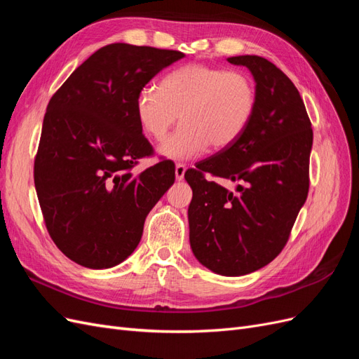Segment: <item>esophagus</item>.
<instances>
[{
    "mask_svg": "<svg viewBox=\"0 0 359 359\" xmlns=\"http://www.w3.org/2000/svg\"><path fill=\"white\" fill-rule=\"evenodd\" d=\"M186 165H182V163H177L175 165V178L178 181H182L184 180V173H186Z\"/></svg>",
    "mask_w": 359,
    "mask_h": 359,
    "instance_id": "34e87169",
    "label": "esophagus"
}]
</instances>
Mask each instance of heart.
I'll list each match as a JSON object with an SVG mask.
<instances>
[{
    "label": "heart",
    "instance_id": "heart-1",
    "mask_svg": "<svg viewBox=\"0 0 359 359\" xmlns=\"http://www.w3.org/2000/svg\"><path fill=\"white\" fill-rule=\"evenodd\" d=\"M256 104V85L248 74L187 64L163 76L158 88L140 90L135 111L140 127L154 140L165 139L180 115L182 124L158 153L170 160H190L210 145L224 149L238 142Z\"/></svg>",
    "mask_w": 359,
    "mask_h": 359
}]
</instances>
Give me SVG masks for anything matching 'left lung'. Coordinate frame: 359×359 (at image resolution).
Instances as JSON below:
<instances>
[{"label": "left lung", "instance_id": "left-lung-1", "mask_svg": "<svg viewBox=\"0 0 359 359\" xmlns=\"http://www.w3.org/2000/svg\"><path fill=\"white\" fill-rule=\"evenodd\" d=\"M252 72L257 104L238 142L186 172L193 190L190 245L212 273L236 277L268 265L285 248L309 194L313 130L297 86L257 55L227 58ZM238 180V195L204 175Z\"/></svg>", "mask_w": 359, "mask_h": 359}]
</instances>
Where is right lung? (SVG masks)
Segmentation results:
<instances>
[{
	"mask_svg": "<svg viewBox=\"0 0 359 359\" xmlns=\"http://www.w3.org/2000/svg\"><path fill=\"white\" fill-rule=\"evenodd\" d=\"M184 53L112 43L76 69L46 107L34 184L52 241L73 262L112 268L135 252L148 212L175 181L154 153L135 104L144 86Z\"/></svg>",
	"mask_w": 359,
	"mask_h": 359,
	"instance_id": "right-lung-1",
	"label": "right lung"
}]
</instances>
